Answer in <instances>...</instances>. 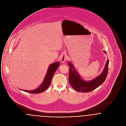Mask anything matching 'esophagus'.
Listing matches in <instances>:
<instances>
[{
  "instance_id": "esophagus-1",
  "label": "esophagus",
  "mask_w": 126,
  "mask_h": 126,
  "mask_svg": "<svg viewBox=\"0 0 126 126\" xmlns=\"http://www.w3.org/2000/svg\"><path fill=\"white\" fill-rule=\"evenodd\" d=\"M66 54H63L61 56V62L62 63H64L65 61H66Z\"/></svg>"
}]
</instances>
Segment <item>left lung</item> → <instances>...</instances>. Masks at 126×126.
Returning <instances> with one entry per match:
<instances>
[{
    "instance_id": "left-lung-1",
    "label": "left lung",
    "mask_w": 126,
    "mask_h": 126,
    "mask_svg": "<svg viewBox=\"0 0 126 126\" xmlns=\"http://www.w3.org/2000/svg\"><path fill=\"white\" fill-rule=\"evenodd\" d=\"M103 52L106 54L104 50ZM109 61L107 60L104 68L101 74L95 78L90 80L85 81L81 77L71 62H68L69 66V82L72 87L78 92H89L95 89L101 85L105 80L108 74Z\"/></svg>"
}]
</instances>
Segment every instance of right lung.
<instances>
[{"mask_svg": "<svg viewBox=\"0 0 126 126\" xmlns=\"http://www.w3.org/2000/svg\"><path fill=\"white\" fill-rule=\"evenodd\" d=\"M60 62H56L49 65L47 71L42 82V84L35 89L32 90H20L24 92H26L27 93H30L31 94L41 93L45 91L49 87L51 83L53 76L58 67L60 66Z\"/></svg>", "mask_w": 126, "mask_h": 126, "instance_id": "add662e5", "label": "right lung"}]
</instances>
